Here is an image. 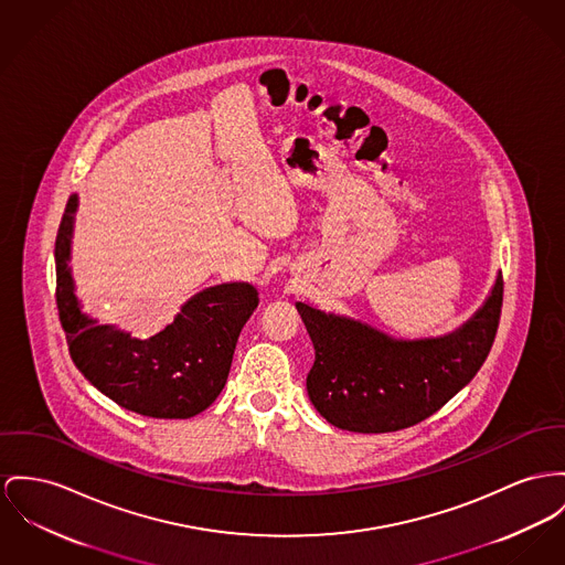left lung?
Segmentation results:
<instances>
[{
	"instance_id": "1",
	"label": "left lung",
	"mask_w": 565,
	"mask_h": 565,
	"mask_svg": "<svg viewBox=\"0 0 565 565\" xmlns=\"http://www.w3.org/2000/svg\"><path fill=\"white\" fill-rule=\"evenodd\" d=\"M503 278L482 308L439 339L396 340L375 328L296 308L315 344L306 390L330 424L353 433H394L439 412L484 364L499 328Z\"/></svg>"
}]
</instances>
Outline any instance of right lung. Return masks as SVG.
Returning <instances> with one entry per match:
<instances>
[{
	"mask_svg": "<svg viewBox=\"0 0 565 565\" xmlns=\"http://www.w3.org/2000/svg\"><path fill=\"white\" fill-rule=\"evenodd\" d=\"M76 205L73 194L55 237V300L76 369L128 412L164 419L201 414L225 387L237 337L259 303L257 289L248 282L210 287L146 340L98 326L81 310L68 267Z\"/></svg>",
	"mask_w": 565,
	"mask_h": 565,
	"instance_id": "obj_1",
	"label": "right lung"
}]
</instances>
